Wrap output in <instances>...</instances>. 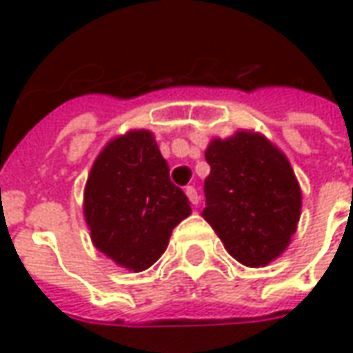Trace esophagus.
I'll return each mask as SVG.
<instances>
[{"label": "esophagus", "mask_w": 353, "mask_h": 353, "mask_svg": "<svg viewBox=\"0 0 353 353\" xmlns=\"http://www.w3.org/2000/svg\"><path fill=\"white\" fill-rule=\"evenodd\" d=\"M184 192H186V196H188V200L192 202V205H198V202H200V196H198V192H196V188H194V186H186V188H184Z\"/></svg>", "instance_id": "1"}]
</instances>
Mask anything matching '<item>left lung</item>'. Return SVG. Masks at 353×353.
Instances as JSON below:
<instances>
[{"label": "left lung", "instance_id": "1", "mask_svg": "<svg viewBox=\"0 0 353 353\" xmlns=\"http://www.w3.org/2000/svg\"><path fill=\"white\" fill-rule=\"evenodd\" d=\"M202 215L227 252L250 268L288 248L301 215V188L288 157L262 134L241 130L205 149Z\"/></svg>", "mask_w": 353, "mask_h": 353}]
</instances>
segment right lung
<instances>
[{
    "label": "right lung",
    "instance_id": "1",
    "mask_svg": "<svg viewBox=\"0 0 353 353\" xmlns=\"http://www.w3.org/2000/svg\"><path fill=\"white\" fill-rule=\"evenodd\" d=\"M83 214L93 245L132 272L148 270L169 245L174 227L192 214L186 194L148 130L106 143L85 184Z\"/></svg>",
    "mask_w": 353,
    "mask_h": 353
}]
</instances>
